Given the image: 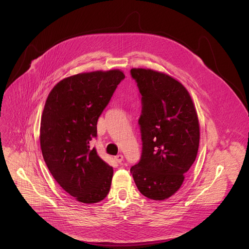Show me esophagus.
Listing matches in <instances>:
<instances>
[{
    "label": "esophagus",
    "instance_id": "esophagus-1",
    "mask_svg": "<svg viewBox=\"0 0 249 249\" xmlns=\"http://www.w3.org/2000/svg\"><path fill=\"white\" fill-rule=\"evenodd\" d=\"M115 160L117 161V162H122L123 161V155L122 154H118V155H116L115 156Z\"/></svg>",
    "mask_w": 249,
    "mask_h": 249
}]
</instances>
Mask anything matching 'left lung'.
<instances>
[{"label": "left lung", "instance_id": "obj_1", "mask_svg": "<svg viewBox=\"0 0 249 249\" xmlns=\"http://www.w3.org/2000/svg\"><path fill=\"white\" fill-rule=\"evenodd\" d=\"M130 72L142 96V153L130 173L143 196L162 201L178 191L197 158L198 114L188 89L173 76L150 69Z\"/></svg>", "mask_w": 249, "mask_h": 249}]
</instances>
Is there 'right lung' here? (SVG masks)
<instances>
[{
	"label": "right lung",
	"mask_w": 249,
	"mask_h": 249,
	"mask_svg": "<svg viewBox=\"0 0 249 249\" xmlns=\"http://www.w3.org/2000/svg\"><path fill=\"white\" fill-rule=\"evenodd\" d=\"M124 77L120 70L77 73L57 83L46 99L40 123L43 159L59 186L81 203H98L109 194L113 167L89 143Z\"/></svg>",
	"instance_id": "obj_1"
}]
</instances>
